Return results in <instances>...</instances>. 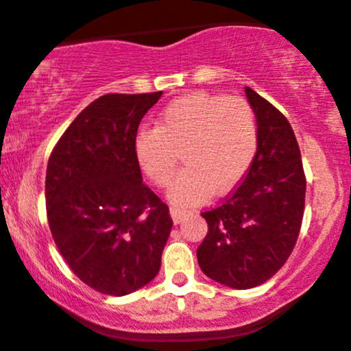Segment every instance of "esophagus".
Segmentation results:
<instances>
[{"label": "esophagus", "mask_w": 351, "mask_h": 351, "mask_svg": "<svg viewBox=\"0 0 351 351\" xmlns=\"http://www.w3.org/2000/svg\"><path fill=\"white\" fill-rule=\"evenodd\" d=\"M169 214H171L173 221H175L176 224L182 223V221L185 219V217H186V213H185V210H183V209H178V207H171V209H169Z\"/></svg>", "instance_id": "1"}]
</instances>
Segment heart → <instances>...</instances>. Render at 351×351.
<instances>
[{"instance_id": "obj_1", "label": "heart", "mask_w": 351, "mask_h": 351, "mask_svg": "<svg viewBox=\"0 0 351 351\" xmlns=\"http://www.w3.org/2000/svg\"><path fill=\"white\" fill-rule=\"evenodd\" d=\"M134 147L144 175L159 186L171 182L183 152L186 166L168 195L190 206L214 189L228 193L247 176L258 151L257 113L240 96L189 94L162 110L158 127L138 130Z\"/></svg>"}]
</instances>
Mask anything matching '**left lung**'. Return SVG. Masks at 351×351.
Wrapping results in <instances>:
<instances>
[{
	"label": "left lung",
	"instance_id": "left-lung-1",
	"mask_svg": "<svg viewBox=\"0 0 351 351\" xmlns=\"http://www.w3.org/2000/svg\"><path fill=\"white\" fill-rule=\"evenodd\" d=\"M258 120V151L240 185L202 213L207 234L197 248L206 276L237 290L271 280L293 252L305 207L300 147L290 121L245 87Z\"/></svg>",
	"mask_w": 351,
	"mask_h": 351
}]
</instances>
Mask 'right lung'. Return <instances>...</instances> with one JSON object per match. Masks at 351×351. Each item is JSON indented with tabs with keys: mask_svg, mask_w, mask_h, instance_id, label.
Wrapping results in <instances>:
<instances>
[{
	"mask_svg": "<svg viewBox=\"0 0 351 351\" xmlns=\"http://www.w3.org/2000/svg\"><path fill=\"white\" fill-rule=\"evenodd\" d=\"M162 93L106 94L64 130L46 169L47 223L75 276L123 297L156 278L173 221L142 182L135 137Z\"/></svg>",
	"mask_w": 351,
	"mask_h": 351,
	"instance_id": "1",
	"label": "right lung"
}]
</instances>
